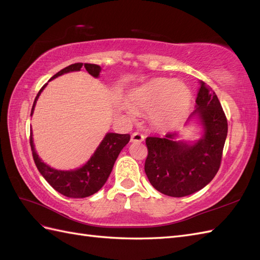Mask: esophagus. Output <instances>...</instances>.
<instances>
[{
  "label": "esophagus",
  "instance_id": "1",
  "mask_svg": "<svg viewBox=\"0 0 260 260\" xmlns=\"http://www.w3.org/2000/svg\"><path fill=\"white\" fill-rule=\"evenodd\" d=\"M144 141V136L140 132H135L132 133L131 136V142H143Z\"/></svg>",
  "mask_w": 260,
  "mask_h": 260
}]
</instances>
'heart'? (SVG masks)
Listing matches in <instances>:
<instances>
[{
  "label": "heart",
  "mask_w": 260,
  "mask_h": 260,
  "mask_svg": "<svg viewBox=\"0 0 260 260\" xmlns=\"http://www.w3.org/2000/svg\"><path fill=\"white\" fill-rule=\"evenodd\" d=\"M130 103L136 111H153L152 118L157 124L172 125L187 113L191 91L182 82L157 78L133 91Z\"/></svg>",
  "instance_id": "b5f03b06"
}]
</instances>
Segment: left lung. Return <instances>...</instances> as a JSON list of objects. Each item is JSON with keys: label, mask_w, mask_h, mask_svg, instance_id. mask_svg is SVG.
<instances>
[{"label": "left lung", "mask_w": 260, "mask_h": 260, "mask_svg": "<svg viewBox=\"0 0 260 260\" xmlns=\"http://www.w3.org/2000/svg\"><path fill=\"white\" fill-rule=\"evenodd\" d=\"M194 115L199 116L204 128L203 138L194 144L176 141V132L145 140V174L157 191L172 198L202 190L214 179L221 164L228 121L216 93L204 81H200L196 109L188 119Z\"/></svg>", "instance_id": "obj_1"}]
</instances>
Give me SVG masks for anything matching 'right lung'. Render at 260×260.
I'll return each mask as SVG.
<instances>
[{
  "mask_svg": "<svg viewBox=\"0 0 260 260\" xmlns=\"http://www.w3.org/2000/svg\"><path fill=\"white\" fill-rule=\"evenodd\" d=\"M82 66V62L69 65L68 67L61 69L56 75H54L52 79L70 72H79ZM84 68L91 76L95 78H98L101 73V67L95 64H84ZM46 84L48 83H45L37 94L32 109H31V115L34 114L37 101ZM129 141V135L107 133L96 148V151L94 152L84 166L76 170L65 171L53 169L40 159V157L35 151L32 132H30V146L38 170L40 171V174L54 190L72 199L88 198V196L96 193L105 184L113 170L118 155H119L121 149L128 144Z\"/></svg>",
  "mask_w": 260,
  "mask_h": 260,
  "instance_id": "right-lung-1",
  "label": "right lung"
}]
</instances>
